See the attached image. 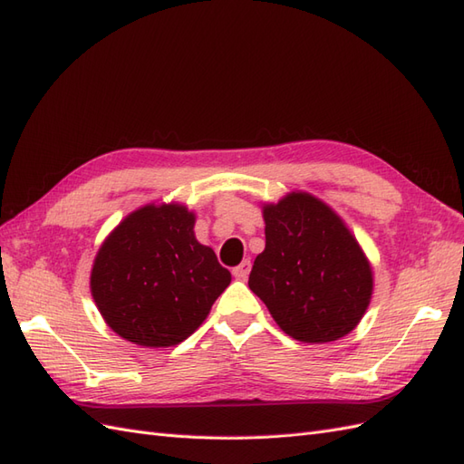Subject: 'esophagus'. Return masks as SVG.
I'll use <instances>...</instances> for the list:
<instances>
[{
  "label": "esophagus",
  "instance_id": "esophagus-1",
  "mask_svg": "<svg viewBox=\"0 0 464 464\" xmlns=\"http://www.w3.org/2000/svg\"><path fill=\"white\" fill-rule=\"evenodd\" d=\"M250 269H252V262H250V259H244V262L238 267L232 269V274H234L236 279L244 281L247 276H250Z\"/></svg>",
  "mask_w": 464,
  "mask_h": 464
}]
</instances>
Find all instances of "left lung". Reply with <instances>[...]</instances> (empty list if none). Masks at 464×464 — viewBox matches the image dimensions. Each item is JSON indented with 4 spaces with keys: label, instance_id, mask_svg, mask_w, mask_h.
Wrapping results in <instances>:
<instances>
[{
    "label": "left lung",
    "instance_id": "8db88e82",
    "mask_svg": "<svg viewBox=\"0 0 464 464\" xmlns=\"http://www.w3.org/2000/svg\"><path fill=\"white\" fill-rule=\"evenodd\" d=\"M266 247L247 285L279 329L324 344L353 333L374 291L372 266L344 220L303 190L264 202Z\"/></svg>",
    "mask_w": 464,
    "mask_h": 464
}]
</instances>
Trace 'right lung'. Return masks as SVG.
Instances as JSON below:
<instances>
[{
  "label": "right lung",
  "mask_w": 464,
  "mask_h": 464,
  "mask_svg": "<svg viewBox=\"0 0 464 464\" xmlns=\"http://www.w3.org/2000/svg\"><path fill=\"white\" fill-rule=\"evenodd\" d=\"M195 212L150 202L130 212L102 242L90 291L111 331L145 348L183 343L230 285L212 247L195 236Z\"/></svg>",
  "instance_id": "obj_1"
}]
</instances>
